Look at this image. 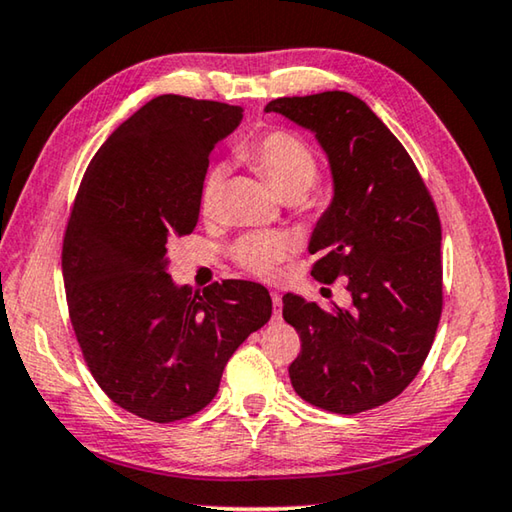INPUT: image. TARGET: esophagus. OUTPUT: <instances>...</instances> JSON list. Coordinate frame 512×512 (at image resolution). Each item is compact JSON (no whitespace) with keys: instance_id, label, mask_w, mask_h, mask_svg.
I'll return each mask as SVG.
<instances>
[{"instance_id":"esophagus-1","label":"esophagus","mask_w":512,"mask_h":512,"mask_svg":"<svg viewBox=\"0 0 512 512\" xmlns=\"http://www.w3.org/2000/svg\"><path fill=\"white\" fill-rule=\"evenodd\" d=\"M271 300H273V320H280L282 318V296L277 291H271Z\"/></svg>"}]
</instances>
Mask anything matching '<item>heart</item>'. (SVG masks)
<instances>
[{"mask_svg": "<svg viewBox=\"0 0 512 512\" xmlns=\"http://www.w3.org/2000/svg\"><path fill=\"white\" fill-rule=\"evenodd\" d=\"M250 167L271 185L273 192L284 201H298L305 196L318 180V158L311 146L300 135L273 128L248 142L241 149ZM225 183V169L212 167L205 171L198 187V210L210 219L219 210L221 192ZM293 253V241L284 232H250L237 239L232 246L235 262L257 277H273L280 266Z\"/></svg>", "mask_w": 512, "mask_h": 512, "instance_id": "obj_1", "label": "heart"}]
</instances>
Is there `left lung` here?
<instances>
[{
	"mask_svg": "<svg viewBox=\"0 0 512 512\" xmlns=\"http://www.w3.org/2000/svg\"><path fill=\"white\" fill-rule=\"evenodd\" d=\"M314 131L334 176V201L316 223L311 275L345 282L352 307L287 293L282 316L300 334L291 386L318 409L354 415L400 395L418 375L443 314L440 219L400 140L350 92L273 99Z\"/></svg>",
	"mask_w": 512,
	"mask_h": 512,
	"instance_id": "left-lung-1",
	"label": "left lung"
}]
</instances>
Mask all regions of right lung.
<instances>
[{
  "mask_svg": "<svg viewBox=\"0 0 512 512\" xmlns=\"http://www.w3.org/2000/svg\"><path fill=\"white\" fill-rule=\"evenodd\" d=\"M241 108L162 94L128 117L83 173L63 239L69 320L112 402L151 422L205 409L228 359L271 318L257 282L176 287L167 241L192 235L214 144Z\"/></svg>",
  "mask_w": 512,
  "mask_h": 512,
  "instance_id": "obj_1",
  "label": "right lung"
}]
</instances>
